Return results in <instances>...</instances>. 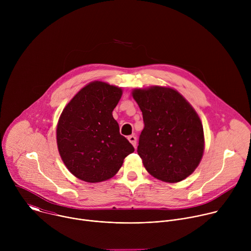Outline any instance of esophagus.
Returning <instances> with one entry per match:
<instances>
[{"mask_svg":"<svg viewBox=\"0 0 251 251\" xmlns=\"http://www.w3.org/2000/svg\"><path fill=\"white\" fill-rule=\"evenodd\" d=\"M128 140H129V142L131 143V144L134 146V148H136V145H137V138H136V136H134V135L128 136Z\"/></svg>","mask_w":251,"mask_h":251,"instance_id":"obj_1","label":"esophagus"}]
</instances>
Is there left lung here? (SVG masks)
<instances>
[{
	"instance_id": "8db88e82",
	"label": "left lung",
	"mask_w": 251,
	"mask_h": 251,
	"mask_svg": "<svg viewBox=\"0 0 251 251\" xmlns=\"http://www.w3.org/2000/svg\"><path fill=\"white\" fill-rule=\"evenodd\" d=\"M132 96L145 127L138 155L147 172L167 183H178L200 165L204 151L201 121L189 101L167 86L136 88Z\"/></svg>"
}]
</instances>
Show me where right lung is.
<instances>
[{"instance_id": "right-lung-1", "label": "right lung", "mask_w": 251, "mask_h": 251, "mask_svg": "<svg viewBox=\"0 0 251 251\" xmlns=\"http://www.w3.org/2000/svg\"><path fill=\"white\" fill-rule=\"evenodd\" d=\"M122 88L95 80L82 87L63 108L56 126L59 155L81 181L100 183L114 176L134 152L119 132L112 112Z\"/></svg>"}]
</instances>
